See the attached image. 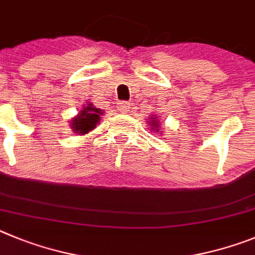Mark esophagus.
Listing matches in <instances>:
<instances>
[{
    "label": "esophagus",
    "mask_w": 255,
    "mask_h": 255,
    "mask_svg": "<svg viewBox=\"0 0 255 255\" xmlns=\"http://www.w3.org/2000/svg\"><path fill=\"white\" fill-rule=\"evenodd\" d=\"M117 108H118L119 112H122V113H127L128 111H129V103L128 102H119L118 105H117Z\"/></svg>",
    "instance_id": "34e87169"
}]
</instances>
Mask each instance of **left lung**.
Returning a JSON list of instances; mask_svg holds the SVG:
<instances>
[{
	"label": "left lung",
	"instance_id": "1",
	"mask_svg": "<svg viewBox=\"0 0 255 255\" xmlns=\"http://www.w3.org/2000/svg\"><path fill=\"white\" fill-rule=\"evenodd\" d=\"M153 121V122H151V125H153V127L151 128V129H155V128L159 127V121H155V118H151Z\"/></svg>",
	"mask_w": 255,
	"mask_h": 255
}]
</instances>
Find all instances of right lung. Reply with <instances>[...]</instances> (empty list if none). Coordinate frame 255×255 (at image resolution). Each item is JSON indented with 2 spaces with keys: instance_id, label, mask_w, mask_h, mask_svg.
I'll return each mask as SVG.
<instances>
[{
  "instance_id": "1",
  "label": "right lung",
  "mask_w": 255,
  "mask_h": 255,
  "mask_svg": "<svg viewBox=\"0 0 255 255\" xmlns=\"http://www.w3.org/2000/svg\"><path fill=\"white\" fill-rule=\"evenodd\" d=\"M100 114L102 111L98 108H93L91 104L85 107L84 111L79 114V117L72 119V128L76 133L86 134L95 128L98 122H100Z\"/></svg>"
}]
</instances>
